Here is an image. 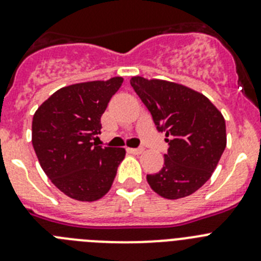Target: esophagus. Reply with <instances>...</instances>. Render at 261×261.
Instances as JSON below:
<instances>
[{
	"label": "esophagus",
	"mask_w": 261,
	"mask_h": 261,
	"mask_svg": "<svg viewBox=\"0 0 261 261\" xmlns=\"http://www.w3.org/2000/svg\"><path fill=\"white\" fill-rule=\"evenodd\" d=\"M132 154H141L144 153V147H132V149H128Z\"/></svg>",
	"instance_id": "obj_1"
}]
</instances>
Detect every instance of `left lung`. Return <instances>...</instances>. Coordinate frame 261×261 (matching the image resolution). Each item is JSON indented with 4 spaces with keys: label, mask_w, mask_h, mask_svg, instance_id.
Returning a JSON list of instances; mask_svg holds the SVG:
<instances>
[{
    "label": "left lung",
    "mask_w": 261,
    "mask_h": 261,
    "mask_svg": "<svg viewBox=\"0 0 261 261\" xmlns=\"http://www.w3.org/2000/svg\"><path fill=\"white\" fill-rule=\"evenodd\" d=\"M130 85L168 142L165 165L147 175V183L168 200L192 195L209 180L225 150L222 114L206 96L183 85L144 77H132Z\"/></svg>",
    "instance_id": "1"
}]
</instances>
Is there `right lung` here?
I'll return each instance as SVG.
<instances>
[{
    "label": "right lung",
    "mask_w": 261,
    "mask_h": 261,
    "mask_svg": "<svg viewBox=\"0 0 261 261\" xmlns=\"http://www.w3.org/2000/svg\"><path fill=\"white\" fill-rule=\"evenodd\" d=\"M123 78L90 81L62 87L36 110L32 146L43 171L70 199L96 201L110 191L123 147L91 142L100 135V117Z\"/></svg>",
    "instance_id": "right-lung-1"
}]
</instances>
